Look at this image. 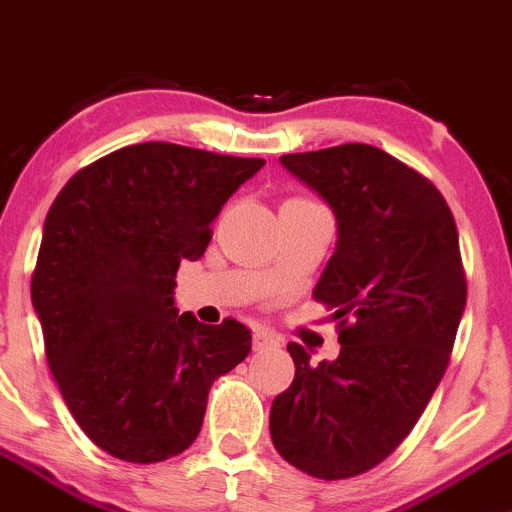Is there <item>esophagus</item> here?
<instances>
[{
  "instance_id": "obj_1",
  "label": "esophagus",
  "mask_w": 512,
  "mask_h": 512,
  "mask_svg": "<svg viewBox=\"0 0 512 512\" xmlns=\"http://www.w3.org/2000/svg\"><path fill=\"white\" fill-rule=\"evenodd\" d=\"M277 345H280V337L272 335V332L255 330V335H252V347H255L257 352L270 350V347H277Z\"/></svg>"
}]
</instances>
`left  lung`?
Returning a JSON list of instances; mask_svg holds the SVG:
<instances>
[{
    "label": "left lung",
    "mask_w": 512,
    "mask_h": 512,
    "mask_svg": "<svg viewBox=\"0 0 512 512\" xmlns=\"http://www.w3.org/2000/svg\"><path fill=\"white\" fill-rule=\"evenodd\" d=\"M335 215L337 242L315 300L340 320V355L310 362L290 342L295 380L272 400L277 453L342 480L375 468L413 430L443 380L465 312L453 212L408 165L370 145L282 155Z\"/></svg>",
    "instance_id": "left-lung-1"
}]
</instances>
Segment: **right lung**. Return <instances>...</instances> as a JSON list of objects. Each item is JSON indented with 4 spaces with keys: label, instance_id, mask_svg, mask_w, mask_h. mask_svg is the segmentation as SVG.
Segmentation results:
<instances>
[{
    "label": "right lung",
    "instance_id": "1",
    "mask_svg": "<svg viewBox=\"0 0 512 512\" xmlns=\"http://www.w3.org/2000/svg\"><path fill=\"white\" fill-rule=\"evenodd\" d=\"M170 142L122 147L79 170L44 220L32 277L49 370L79 428L127 463L195 443L207 393L252 347L242 322L177 310L182 260H200L222 205L262 170Z\"/></svg>",
    "mask_w": 512,
    "mask_h": 512
}]
</instances>
